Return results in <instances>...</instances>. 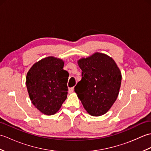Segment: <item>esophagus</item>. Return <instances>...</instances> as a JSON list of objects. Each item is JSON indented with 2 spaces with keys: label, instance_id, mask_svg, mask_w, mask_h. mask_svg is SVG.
I'll list each match as a JSON object with an SVG mask.
<instances>
[{
  "label": "esophagus",
  "instance_id": "esophagus-1",
  "mask_svg": "<svg viewBox=\"0 0 151 151\" xmlns=\"http://www.w3.org/2000/svg\"><path fill=\"white\" fill-rule=\"evenodd\" d=\"M74 91V88H69V92L70 93H73Z\"/></svg>",
  "mask_w": 151,
  "mask_h": 151
}]
</instances>
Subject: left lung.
<instances>
[{
  "instance_id": "left-lung-1",
  "label": "left lung",
  "mask_w": 151,
  "mask_h": 151,
  "mask_svg": "<svg viewBox=\"0 0 151 151\" xmlns=\"http://www.w3.org/2000/svg\"><path fill=\"white\" fill-rule=\"evenodd\" d=\"M77 62L82 77L75 93L89 115L105 114L118 97L122 79L119 68L112 58L98 52Z\"/></svg>"
}]
</instances>
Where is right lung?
<instances>
[{"instance_id":"add662e5","label":"right lung","mask_w":151,"mask_h":151,"mask_svg":"<svg viewBox=\"0 0 151 151\" xmlns=\"http://www.w3.org/2000/svg\"><path fill=\"white\" fill-rule=\"evenodd\" d=\"M62 59L49 56L31 67L26 85L32 103L41 113L51 115L60 110L67 96L69 73Z\"/></svg>"}]
</instances>
